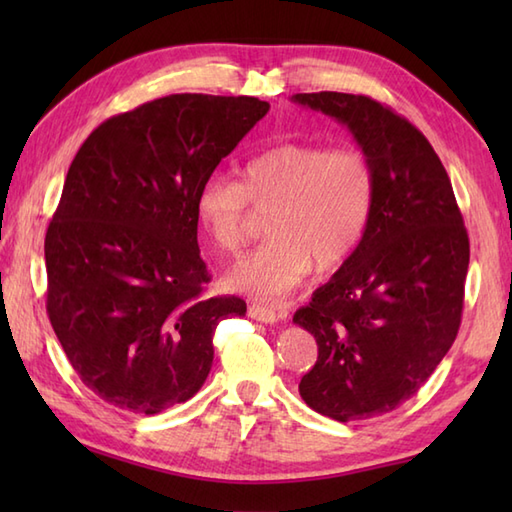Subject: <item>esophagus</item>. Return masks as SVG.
<instances>
[{
    "label": "esophagus",
    "mask_w": 512,
    "mask_h": 512,
    "mask_svg": "<svg viewBox=\"0 0 512 512\" xmlns=\"http://www.w3.org/2000/svg\"><path fill=\"white\" fill-rule=\"evenodd\" d=\"M248 317L255 321H262V323H277L279 321V314L273 308L264 306V303H250Z\"/></svg>",
    "instance_id": "34e87169"
}]
</instances>
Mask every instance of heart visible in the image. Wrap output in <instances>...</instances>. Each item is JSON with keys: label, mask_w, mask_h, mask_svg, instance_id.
Segmentation results:
<instances>
[{"label": "heart", "mask_w": 512, "mask_h": 512, "mask_svg": "<svg viewBox=\"0 0 512 512\" xmlns=\"http://www.w3.org/2000/svg\"><path fill=\"white\" fill-rule=\"evenodd\" d=\"M378 195L374 162L358 147L281 143L239 167V184L206 178L193 198L195 220L217 253L244 244L255 213L268 239L228 270L224 284L259 299L295 290L317 264L334 270L361 246Z\"/></svg>", "instance_id": "b5f03b06"}]
</instances>
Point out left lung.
<instances>
[{"label":"left lung","mask_w":512,"mask_h":512,"mask_svg":"<svg viewBox=\"0 0 512 512\" xmlns=\"http://www.w3.org/2000/svg\"><path fill=\"white\" fill-rule=\"evenodd\" d=\"M292 101L350 129L378 180L361 246L292 317L319 345L299 394L332 420L374 418L416 394L458 336L469 235L447 169L407 118L361 94Z\"/></svg>","instance_id":"obj_1"}]
</instances>
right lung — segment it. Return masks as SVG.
Here are the masks:
<instances>
[{
	"label": "right lung",
	"instance_id": "obj_1",
	"mask_svg": "<svg viewBox=\"0 0 512 512\" xmlns=\"http://www.w3.org/2000/svg\"><path fill=\"white\" fill-rule=\"evenodd\" d=\"M268 110L171 94L107 118L76 151L46 233V308L74 372L110 405L154 416L193 398L217 323L246 314L239 297H202L193 198Z\"/></svg>",
	"mask_w": 512,
	"mask_h": 512
}]
</instances>
